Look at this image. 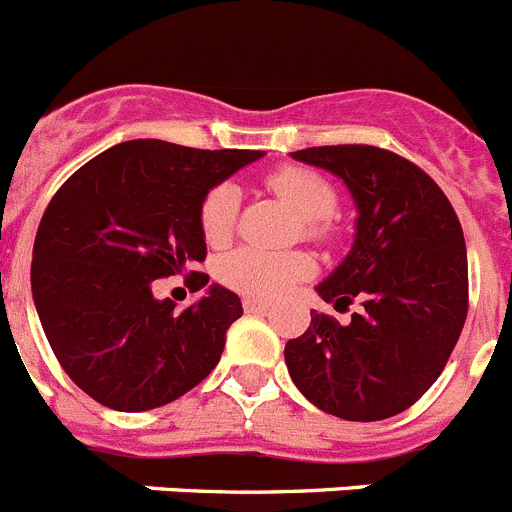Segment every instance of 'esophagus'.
<instances>
[{"label":"esophagus","instance_id":"1","mask_svg":"<svg viewBox=\"0 0 512 512\" xmlns=\"http://www.w3.org/2000/svg\"><path fill=\"white\" fill-rule=\"evenodd\" d=\"M269 300H261V298H243V308H246V313H264V310H269Z\"/></svg>","mask_w":512,"mask_h":512}]
</instances>
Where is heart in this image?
Instances as JSON below:
<instances>
[{"label":"heart","mask_w":512,"mask_h":512,"mask_svg":"<svg viewBox=\"0 0 512 512\" xmlns=\"http://www.w3.org/2000/svg\"><path fill=\"white\" fill-rule=\"evenodd\" d=\"M266 186L303 217L310 238H329V217L336 209V191L316 170L285 165L266 176ZM240 194L233 183H217L199 204V230L209 246H225L235 230ZM313 272V261L303 251H264L256 246L235 248L217 264L222 285L253 298H272L290 290Z\"/></svg>","instance_id":"1"}]
</instances>
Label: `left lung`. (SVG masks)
<instances>
[{"label": "left lung", "mask_w": 512, "mask_h": 512, "mask_svg": "<svg viewBox=\"0 0 512 512\" xmlns=\"http://www.w3.org/2000/svg\"><path fill=\"white\" fill-rule=\"evenodd\" d=\"M331 170L357 204L355 246L318 295L352 321L310 310L285 344L292 383L318 409L378 422L401 414L438 381L469 313V264L456 209L412 160L373 144L292 152Z\"/></svg>", "instance_id": "left-lung-1"}]
</instances>
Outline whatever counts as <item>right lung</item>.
<instances>
[{
	"label": "right lung",
	"mask_w": 512,
	"mask_h": 512,
	"mask_svg": "<svg viewBox=\"0 0 512 512\" xmlns=\"http://www.w3.org/2000/svg\"><path fill=\"white\" fill-rule=\"evenodd\" d=\"M261 150H194L131 139L100 152L61 183L38 225L30 287L64 373L116 412H147L202 383L243 316L235 292L212 285L176 310L155 279L207 259L204 194ZM191 290L209 282L186 277Z\"/></svg>",
	"instance_id": "1"
}]
</instances>
